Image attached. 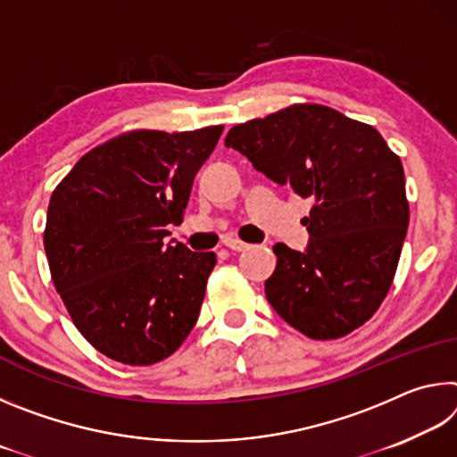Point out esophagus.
Masks as SVG:
<instances>
[{
	"label": "esophagus",
	"mask_w": 457,
	"mask_h": 457,
	"mask_svg": "<svg viewBox=\"0 0 457 457\" xmlns=\"http://www.w3.org/2000/svg\"><path fill=\"white\" fill-rule=\"evenodd\" d=\"M226 245L229 247V250H234V252H244V250H247V247H250V244H245V242H239V239H226Z\"/></svg>",
	"instance_id": "esophagus-1"
}]
</instances>
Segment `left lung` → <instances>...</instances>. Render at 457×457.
Returning <instances> with one entry per match:
<instances>
[{
	"label": "left lung",
	"instance_id": "1",
	"mask_svg": "<svg viewBox=\"0 0 457 457\" xmlns=\"http://www.w3.org/2000/svg\"><path fill=\"white\" fill-rule=\"evenodd\" d=\"M226 146L300 197H314L304 252L276 244L266 298L303 335L328 340L381 306L409 226L401 159L378 130L322 104H294L229 129Z\"/></svg>",
	"mask_w": 457,
	"mask_h": 457
}]
</instances>
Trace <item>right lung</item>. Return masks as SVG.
<instances>
[{
    "label": "right lung",
    "mask_w": 457,
    "mask_h": 457,
    "mask_svg": "<svg viewBox=\"0 0 457 457\" xmlns=\"http://www.w3.org/2000/svg\"><path fill=\"white\" fill-rule=\"evenodd\" d=\"M221 130L125 133L84 154L52 193L44 247L54 286L108 359L154 365L195 327L218 260L165 237Z\"/></svg>",
    "instance_id": "right-lung-1"
}]
</instances>
